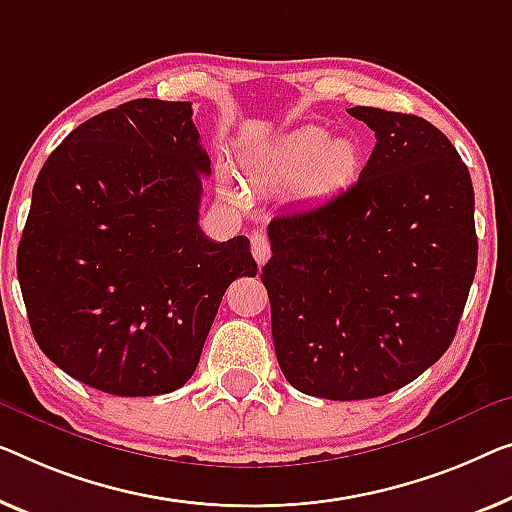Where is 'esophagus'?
Instances as JSON below:
<instances>
[{
	"mask_svg": "<svg viewBox=\"0 0 512 512\" xmlns=\"http://www.w3.org/2000/svg\"><path fill=\"white\" fill-rule=\"evenodd\" d=\"M250 246H253V257L259 266H264L271 257V243L262 232H255L250 236Z\"/></svg>",
	"mask_w": 512,
	"mask_h": 512,
	"instance_id": "34e87169",
	"label": "esophagus"
}]
</instances>
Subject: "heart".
Masks as SVG:
<instances>
[{"label": "heart", "instance_id": "1", "mask_svg": "<svg viewBox=\"0 0 512 512\" xmlns=\"http://www.w3.org/2000/svg\"><path fill=\"white\" fill-rule=\"evenodd\" d=\"M361 151L352 137H329L322 126H303L248 158V179L257 188H292L301 200H324L347 188L358 172ZM223 190L234 202L243 195L223 172Z\"/></svg>", "mask_w": 512, "mask_h": 512}]
</instances>
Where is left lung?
Masks as SVG:
<instances>
[{"label":"left lung","mask_w":512,"mask_h":512,"mask_svg":"<svg viewBox=\"0 0 512 512\" xmlns=\"http://www.w3.org/2000/svg\"><path fill=\"white\" fill-rule=\"evenodd\" d=\"M375 131L358 181L269 223L262 282L280 370L296 391L368 400L407 386L455 338L478 264L474 186L416 114L347 110Z\"/></svg>","instance_id":"1"}]
</instances>
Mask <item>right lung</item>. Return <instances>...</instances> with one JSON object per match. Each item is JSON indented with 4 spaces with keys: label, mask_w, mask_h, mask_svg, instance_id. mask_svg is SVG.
<instances>
[{
    "label": "right lung",
    "mask_w": 512,
    "mask_h": 512,
    "mask_svg": "<svg viewBox=\"0 0 512 512\" xmlns=\"http://www.w3.org/2000/svg\"><path fill=\"white\" fill-rule=\"evenodd\" d=\"M209 172L190 103L158 98L96 114L45 160L18 280L66 375L124 398L193 377L225 289L257 276L248 236L216 243L197 223Z\"/></svg>",
    "instance_id": "obj_1"
}]
</instances>
